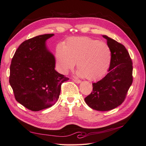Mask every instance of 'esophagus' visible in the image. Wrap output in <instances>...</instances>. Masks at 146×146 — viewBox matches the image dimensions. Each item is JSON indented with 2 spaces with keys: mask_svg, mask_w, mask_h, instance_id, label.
<instances>
[{
  "mask_svg": "<svg viewBox=\"0 0 146 146\" xmlns=\"http://www.w3.org/2000/svg\"><path fill=\"white\" fill-rule=\"evenodd\" d=\"M72 80H73L74 82H76V83H81V81H80V80H78V79L73 78Z\"/></svg>",
  "mask_w": 146,
  "mask_h": 146,
  "instance_id": "obj_1",
  "label": "esophagus"
}]
</instances>
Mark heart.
I'll return each instance as SVG.
<instances>
[{
    "label": "heart",
    "mask_w": 146,
    "mask_h": 146,
    "mask_svg": "<svg viewBox=\"0 0 146 146\" xmlns=\"http://www.w3.org/2000/svg\"><path fill=\"white\" fill-rule=\"evenodd\" d=\"M112 51L107 43L89 37L70 38L56 48V60L60 71L66 74L76 63L77 74L91 80L102 78L112 62Z\"/></svg>",
    "instance_id": "b5f03b06"
}]
</instances>
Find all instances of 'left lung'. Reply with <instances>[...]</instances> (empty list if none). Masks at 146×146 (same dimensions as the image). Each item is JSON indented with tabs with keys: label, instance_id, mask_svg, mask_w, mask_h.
<instances>
[{
	"label": "left lung",
	"instance_id": "left-lung-1",
	"mask_svg": "<svg viewBox=\"0 0 146 146\" xmlns=\"http://www.w3.org/2000/svg\"><path fill=\"white\" fill-rule=\"evenodd\" d=\"M102 36L111 47V64L105 77L92 83V91L85 101L90 108L104 111L117 107L124 101L133 82V64L124 46L106 35Z\"/></svg>",
	"mask_w": 146,
	"mask_h": 146
}]
</instances>
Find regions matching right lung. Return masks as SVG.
I'll return each mask as SVG.
<instances>
[{
  "instance_id": "right-lung-1",
  "label": "right lung",
  "mask_w": 146,
  "mask_h": 146,
  "mask_svg": "<svg viewBox=\"0 0 146 146\" xmlns=\"http://www.w3.org/2000/svg\"><path fill=\"white\" fill-rule=\"evenodd\" d=\"M54 35H41L24 41L11 60L9 82L15 99L33 111L54 105L61 84L69 79L55 70V57L47 48L46 40Z\"/></svg>"
}]
</instances>
